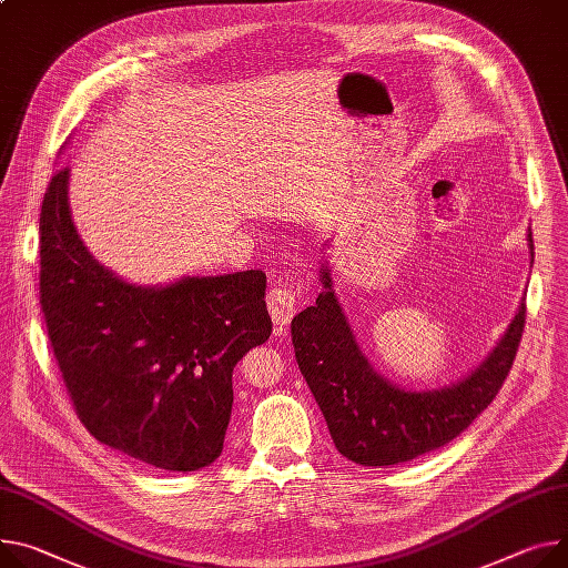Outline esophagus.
Masks as SVG:
<instances>
[{"mask_svg":"<svg viewBox=\"0 0 568 568\" xmlns=\"http://www.w3.org/2000/svg\"><path fill=\"white\" fill-rule=\"evenodd\" d=\"M268 310H271V318L275 325H288L291 318L297 312V297L293 293V288L288 284H275L266 297Z\"/></svg>","mask_w":568,"mask_h":568,"instance_id":"1","label":"esophagus"}]
</instances>
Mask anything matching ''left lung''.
Wrapping results in <instances>:
<instances>
[{
    "mask_svg": "<svg viewBox=\"0 0 568 568\" xmlns=\"http://www.w3.org/2000/svg\"><path fill=\"white\" fill-rule=\"evenodd\" d=\"M530 261H535L528 232ZM314 307L291 321L300 373L327 420L336 450L362 466H394L453 442L500 390L526 325V297L494 351L466 377L442 388L407 390L379 375L347 323L329 264Z\"/></svg>",
    "mask_w": 568,
    "mask_h": 568,
    "instance_id": "8db88e82",
    "label": "left lung"
}]
</instances>
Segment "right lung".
<instances>
[{
  "label": "right lung",
  "mask_w": 568,
  "mask_h": 568,
  "mask_svg": "<svg viewBox=\"0 0 568 568\" xmlns=\"http://www.w3.org/2000/svg\"><path fill=\"white\" fill-rule=\"evenodd\" d=\"M70 170L40 209V307L77 416L98 442L163 470L223 453L232 373L266 343V273L129 284L89 252L72 223Z\"/></svg>",
  "instance_id": "obj_1"
}]
</instances>
